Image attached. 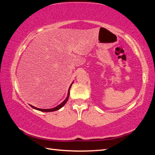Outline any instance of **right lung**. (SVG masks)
Returning <instances> with one entry per match:
<instances>
[{
  "mask_svg": "<svg viewBox=\"0 0 155 155\" xmlns=\"http://www.w3.org/2000/svg\"><path fill=\"white\" fill-rule=\"evenodd\" d=\"M72 83H72L71 85H70V87H69V90H68V96L66 97V98H65L61 104H59L58 106H57V107H54V108H52V109H40V108H37V107H33V105H31V104H30V106L32 107V108H33V109H35L36 110H38V111H43V112H52V111H57V110L60 109L61 108V107H63L64 106V104L66 103L67 101H68V98H69V96H70V88H71V86L72 85Z\"/></svg>",
  "mask_w": 155,
  "mask_h": 155,
  "instance_id": "1",
  "label": "right lung"
}]
</instances>
